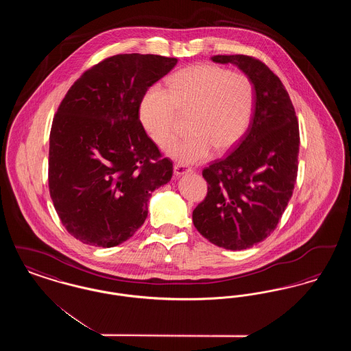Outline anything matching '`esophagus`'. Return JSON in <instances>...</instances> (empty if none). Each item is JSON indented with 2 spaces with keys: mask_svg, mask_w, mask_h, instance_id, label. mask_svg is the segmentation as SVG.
<instances>
[{
  "mask_svg": "<svg viewBox=\"0 0 351 351\" xmlns=\"http://www.w3.org/2000/svg\"><path fill=\"white\" fill-rule=\"evenodd\" d=\"M192 171H193L192 168L186 167L184 165H175V167H173V172H175L176 176H182V175H185V173L192 172Z\"/></svg>",
  "mask_w": 351,
  "mask_h": 351,
  "instance_id": "obj_1",
  "label": "esophagus"
}]
</instances>
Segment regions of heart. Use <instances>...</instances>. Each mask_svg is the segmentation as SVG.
<instances>
[{
  "label": "heart",
  "instance_id": "b5f03b06",
  "mask_svg": "<svg viewBox=\"0 0 351 351\" xmlns=\"http://www.w3.org/2000/svg\"><path fill=\"white\" fill-rule=\"evenodd\" d=\"M255 88L245 73L216 64L183 68L168 79L167 90L150 88L139 106V117L151 139L162 149L178 135V113L189 116L191 135L169 149L185 165L206 160L213 150L232 149L249 129Z\"/></svg>",
  "mask_w": 351,
  "mask_h": 351
}]
</instances>
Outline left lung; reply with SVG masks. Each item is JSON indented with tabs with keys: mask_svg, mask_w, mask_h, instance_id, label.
<instances>
[{
	"mask_svg": "<svg viewBox=\"0 0 351 351\" xmlns=\"http://www.w3.org/2000/svg\"><path fill=\"white\" fill-rule=\"evenodd\" d=\"M251 79L255 106L234 150L202 171L208 193L193 210L199 233L218 247L245 250L272 233L292 196L299 167V122L280 79L247 55H216Z\"/></svg>",
	"mask_w": 351,
	"mask_h": 351,
	"instance_id": "1",
	"label": "left lung"
}]
</instances>
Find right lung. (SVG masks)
Returning a JSON list of instances; mask_svg holds the SVG:
<instances>
[{"instance_id":"1","label":"right lung","mask_w":351,"mask_h":351,"mask_svg":"<svg viewBox=\"0 0 351 351\" xmlns=\"http://www.w3.org/2000/svg\"><path fill=\"white\" fill-rule=\"evenodd\" d=\"M176 58L121 53L89 68L69 88L52 121L49 188L68 233L113 247L143 225L151 193L172 178V162L139 121L152 84Z\"/></svg>"}]
</instances>
